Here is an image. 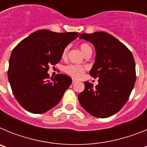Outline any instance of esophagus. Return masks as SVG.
Returning <instances> with one entry per match:
<instances>
[{"label": "esophagus", "instance_id": "esophagus-1", "mask_svg": "<svg viewBox=\"0 0 147 147\" xmlns=\"http://www.w3.org/2000/svg\"><path fill=\"white\" fill-rule=\"evenodd\" d=\"M77 82V80H75V79H73V80H72L73 83H75V82Z\"/></svg>", "mask_w": 147, "mask_h": 147}]
</instances>
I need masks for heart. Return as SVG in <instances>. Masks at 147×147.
<instances>
[{
  "mask_svg": "<svg viewBox=\"0 0 147 147\" xmlns=\"http://www.w3.org/2000/svg\"><path fill=\"white\" fill-rule=\"evenodd\" d=\"M68 49H69V47L67 46L63 50V52H62V57H65L66 56H67V52H68ZM80 49H81L82 52L85 54L88 51L91 50V48L88 44L83 43L80 45ZM64 70L67 74H70L71 76H74V77L79 78L84 73V71L85 70V67H83V66L79 65H69L66 66L64 68Z\"/></svg>",
  "mask_w": 147,
  "mask_h": 147,
  "instance_id": "b5f03b06",
  "label": "heart"
}]
</instances>
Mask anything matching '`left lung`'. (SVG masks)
I'll list each match as a JSON object with an SVG mask.
<instances>
[{"mask_svg": "<svg viewBox=\"0 0 147 147\" xmlns=\"http://www.w3.org/2000/svg\"><path fill=\"white\" fill-rule=\"evenodd\" d=\"M80 39L94 46L96 57L90 74L98 79L96 87L84 82L85 90L78 95L80 103L93 116L110 117L125 105L135 85L133 56L124 44L106 32L83 33Z\"/></svg>", "mask_w": 147, "mask_h": 147, "instance_id": "obj_1", "label": "left lung"}]
</instances>
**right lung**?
<instances>
[{
    "label": "right lung",
    "mask_w": 147,
    "mask_h": 147,
    "mask_svg": "<svg viewBox=\"0 0 147 147\" xmlns=\"http://www.w3.org/2000/svg\"><path fill=\"white\" fill-rule=\"evenodd\" d=\"M80 35L39 30L13 49L8 78L15 98L27 111L43 113L60 102L72 80L61 74L49 80L47 72L49 65L58 63L63 50Z\"/></svg>",
    "instance_id": "add662e5"
}]
</instances>
